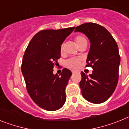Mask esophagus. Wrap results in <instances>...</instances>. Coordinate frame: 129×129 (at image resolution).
Instances as JSON below:
<instances>
[{"mask_svg":"<svg viewBox=\"0 0 129 129\" xmlns=\"http://www.w3.org/2000/svg\"><path fill=\"white\" fill-rule=\"evenodd\" d=\"M77 71L76 70H72V73H77Z\"/></svg>","mask_w":129,"mask_h":129,"instance_id":"obj_1","label":"esophagus"}]
</instances>
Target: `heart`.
I'll use <instances>...</instances> for the list:
<instances>
[{
    "label": "heart",
    "instance_id": "b5f03b06",
    "mask_svg": "<svg viewBox=\"0 0 129 129\" xmlns=\"http://www.w3.org/2000/svg\"><path fill=\"white\" fill-rule=\"evenodd\" d=\"M75 41L78 47L82 45L84 43H87L86 38L83 35H77L75 37ZM60 52H63V46H61L60 48ZM81 62V59L80 58H71L67 59L66 61V66L70 68H77L79 66Z\"/></svg>",
    "mask_w": 129,
    "mask_h": 129
}]
</instances>
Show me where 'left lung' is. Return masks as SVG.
<instances>
[{"instance_id":"obj_1","label":"left lung","mask_w":129,"mask_h":129,"mask_svg":"<svg viewBox=\"0 0 129 129\" xmlns=\"http://www.w3.org/2000/svg\"><path fill=\"white\" fill-rule=\"evenodd\" d=\"M77 31L89 39L91 44L86 67L94 70L89 76L81 73V93L91 103H103L113 94L118 83L121 58L117 44L110 32L97 23L82 24L75 28Z\"/></svg>"}]
</instances>
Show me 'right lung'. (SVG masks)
Listing matches in <instances>:
<instances>
[{
    "label": "right lung",
    "mask_w": 129,
    "mask_h": 129,
    "mask_svg": "<svg viewBox=\"0 0 129 129\" xmlns=\"http://www.w3.org/2000/svg\"><path fill=\"white\" fill-rule=\"evenodd\" d=\"M75 27L62 29L42 30L28 44L23 55L21 72L31 99L48 111L59 110L66 100V88L71 71L63 69L60 76L53 68L60 58V48Z\"/></svg>",
    "instance_id": "add662e5"
}]
</instances>
